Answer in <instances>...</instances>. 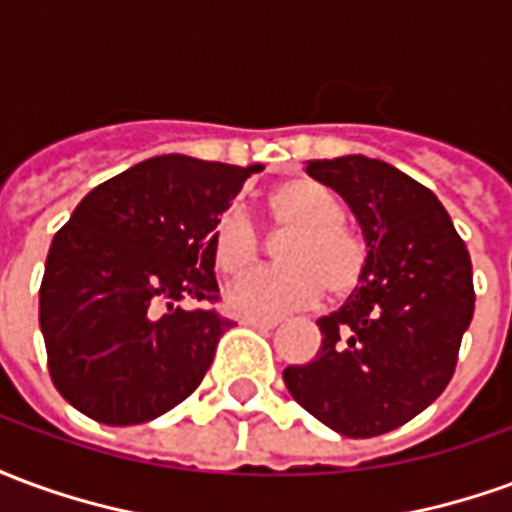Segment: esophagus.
Returning a JSON list of instances; mask_svg holds the SVG:
<instances>
[{"mask_svg": "<svg viewBox=\"0 0 512 512\" xmlns=\"http://www.w3.org/2000/svg\"><path fill=\"white\" fill-rule=\"evenodd\" d=\"M241 323H244V326H252V329H274V326H277L274 318H252V315H244Z\"/></svg>", "mask_w": 512, "mask_h": 512, "instance_id": "obj_1", "label": "esophagus"}]
</instances>
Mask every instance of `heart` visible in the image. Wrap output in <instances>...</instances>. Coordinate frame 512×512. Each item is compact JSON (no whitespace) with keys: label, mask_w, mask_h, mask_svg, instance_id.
Returning a JSON list of instances; mask_svg holds the SVG:
<instances>
[{"label":"heart","mask_w":512,"mask_h":512,"mask_svg":"<svg viewBox=\"0 0 512 512\" xmlns=\"http://www.w3.org/2000/svg\"><path fill=\"white\" fill-rule=\"evenodd\" d=\"M277 230H290L279 244L282 266L252 268L263 255V235L241 208H227L211 230L213 266L224 277L244 274L227 290V304L241 315L268 318L310 307L321 299L351 296L367 274L370 249L345 222L343 202L312 178L282 180L266 197Z\"/></svg>","instance_id":"1"}]
</instances>
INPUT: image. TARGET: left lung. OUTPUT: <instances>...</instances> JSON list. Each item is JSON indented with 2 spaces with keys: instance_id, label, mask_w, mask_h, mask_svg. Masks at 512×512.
<instances>
[{
  "instance_id": "8db88e82",
  "label": "left lung",
  "mask_w": 512,
  "mask_h": 512,
  "mask_svg": "<svg viewBox=\"0 0 512 512\" xmlns=\"http://www.w3.org/2000/svg\"><path fill=\"white\" fill-rule=\"evenodd\" d=\"M354 211L370 260L343 307L318 318L321 348L285 367L301 408L343 436L406 425L447 389L474 315L472 260L436 194L378 158L310 161Z\"/></svg>"
}]
</instances>
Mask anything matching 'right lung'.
I'll return each mask as SVG.
<instances>
[{"mask_svg": "<svg viewBox=\"0 0 512 512\" xmlns=\"http://www.w3.org/2000/svg\"><path fill=\"white\" fill-rule=\"evenodd\" d=\"M257 169L156 156L76 205L40 282L49 373L71 406L139 425L200 386L233 321L180 301H219L211 230Z\"/></svg>", "mask_w": 512, "mask_h": 512, "instance_id": "1", "label": "right lung"}]
</instances>
